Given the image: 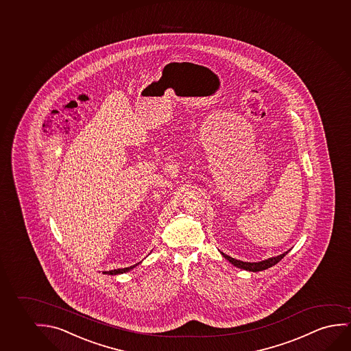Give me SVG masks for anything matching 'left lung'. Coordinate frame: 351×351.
Returning a JSON list of instances; mask_svg holds the SVG:
<instances>
[{
	"instance_id": "obj_1",
	"label": "left lung",
	"mask_w": 351,
	"mask_h": 351,
	"mask_svg": "<svg viewBox=\"0 0 351 351\" xmlns=\"http://www.w3.org/2000/svg\"><path fill=\"white\" fill-rule=\"evenodd\" d=\"M289 252H290V250H287V252H284L282 255H278V256L276 257H269V258H267V260H263V261L260 262L241 261V260H236V258H233V257L228 256V255L223 254V252H221V254L222 256L231 262L233 266L238 267V268H242V269H245V271H265L267 268H269V267L277 265L278 262L280 261L282 257L285 256Z\"/></svg>"
}]
</instances>
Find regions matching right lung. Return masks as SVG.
Listing matches in <instances>:
<instances>
[{
	"label": "right lung",
	"mask_w": 351,
	"mask_h": 351,
	"mask_svg": "<svg viewBox=\"0 0 351 351\" xmlns=\"http://www.w3.org/2000/svg\"><path fill=\"white\" fill-rule=\"evenodd\" d=\"M137 265H138V263H136V265H134V266L126 267V268H119V269H112V271H104V274H110V276L123 274V273H126V271L134 269V267L137 266Z\"/></svg>",
	"instance_id": "right-lung-1"
}]
</instances>
